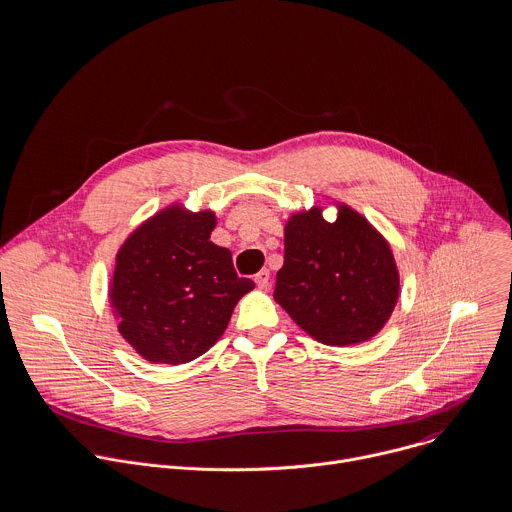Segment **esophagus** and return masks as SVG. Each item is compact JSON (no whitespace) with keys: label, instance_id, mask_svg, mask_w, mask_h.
Segmentation results:
<instances>
[{"label":"esophagus","instance_id":"34e87169","mask_svg":"<svg viewBox=\"0 0 512 512\" xmlns=\"http://www.w3.org/2000/svg\"><path fill=\"white\" fill-rule=\"evenodd\" d=\"M256 285H258V289H262V291H266L268 289V285H270V272L264 268V270H260L258 274H256Z\"/></svg>","mask_w":512,"mask_h":512}]
</instances>
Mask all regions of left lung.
Returning <instances> with one entry per match:
<instances>
[{"label":"left lung","instance_id":"obj_1","mask_svg":"<svg viewBox=\"0 0 512 512\" xmlns=\"http://www.w3.org/2000/svg\"><path fill=\"white\" fill-rule=\"evenodd\" d=\"M331 205L335 221L323 217V205L287 219L274 301L317 342L354 346L390 319L401 274L390 244L362 213L342 201Z\"/></svg>","mask_w":512,"mask_h":512}]
</instances>
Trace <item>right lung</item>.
<instances>
[{
	"label": "right lung",
	"instance_id": "1",
	"mask_svg": "<svg viewBox=\"0 0 512 512\" xmlns=\"http://www.w3.org/2000/svg\"><path fill=\"white\" fill-rule=\"evenodd\" d=\"M217 217L170 203L142 221L118 250L109 305L118 331L150 364H187L223 335L238 301L254 289L232 252L213 244Z\"/></svg>",
	"mask_w": 512,
	"mask_h": 512
}]
</instances>
